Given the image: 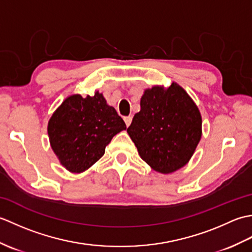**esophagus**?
<instances>
[{
	"label": "esophagus",
	"mask_w": 252,
	"mask_h": 252,
	"mask_svg": "<svg viewBox=\"0 0 252 252\" xmlns=\"http://www.w3.org/2000/svg\"><path fill=\"white\" fill-rule=\"evenodd\" d=\"M125 122H126V126H129L131 125V122H132V117H131V116H126V117H125Z\"/></svg>",
	"instance_id": "34e87169"
}]
</instances>
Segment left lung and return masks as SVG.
<instances>
[{
  "label": "left lung",
  "mask_w": 252,
  "mask_h": 252,
  "mask_svg": "<svg viewBox=\"0 0 252 252\" xmlns=\"http://www.w3.org/2000/svg\"><path fill=\"white\" fill-rule=\"evenodd\" d=\"M126 132L144 161L168 174L189 161L201 138V116L178 83L153 87L144 92Z\"/></svg>",
  "instance_id": "left-lung-1"
}]
</instances>
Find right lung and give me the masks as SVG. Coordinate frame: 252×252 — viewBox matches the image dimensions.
Wrapping results in <instances>:
<instances>
[{"mask_svg":"<svg viewBox=\"0 0 252 252\" xmlns=\"http://www.w3.org/2000/svg\"><path fill=\"white\" fill-rule=\"evenodd\" d=\"M126 126L103 94L67 97L47 126L51 146L61 163L72 173H81L99 160L117 133Z\"/></svg>","mask_w":252,"mask_h":252,"instance_id":"right-lung-1","label":"right lung"}]
</instances>
